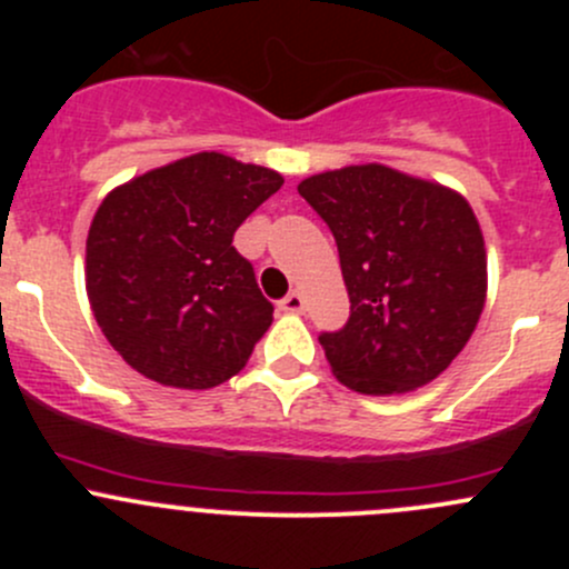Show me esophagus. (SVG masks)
I'll list each match as a JSON object with an SVG mask.
<instances>
[{"label": "esophagus", "mask_w": 569, "mask_h": 569, "mask_svg": "<svg viewBox=\"0 0 569 569\" xmlns=\"http://www.w3.org/2000/svg\"><path fill=\"white\" fill-rule=\"evenodd\" d=\"M280 311L286 313H302L306 311V297L300 295V291H289V295L280 300Z\"/></svg>", "instance_id": "obj_1"}]
</instances>
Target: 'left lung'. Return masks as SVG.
<instances>
[{
  "mask_svg": "<svg viewBox=\"0 0 569 569\" xmlns=\"http://www.w3.org/2000/svg\"><path fill=\"white\" fill-rule=\"evenodd\" d=\"M330 226L352 313L319 336L332 375L366 396L410 393L443 375L479 325L487 250L468 200L388 164L300 181Z\"/></svg>",
  "mask_w": 569,
  "mask_h": 569,
  "instance_id": "obj_1",
  "label": "left lung"
}]
</instances>
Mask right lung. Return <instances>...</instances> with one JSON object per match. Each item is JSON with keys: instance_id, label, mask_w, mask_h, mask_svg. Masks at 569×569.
<instances>
[{"instance_id": "add662e5", "label": "right lung", "mask_w": 569, "mask_h": 569, "mask_svg": "<svg viewBox=\"0 0 569 569\" xmlns=\"http://www.w3.org/2000/svg\"><path fill=\"white\" fill-rule=\"evenodd\" d=\"M283 176L200 151L120 183L88 231L84 289L114 352L181 391L222 386L272 325L233 233Z\"/></svg>"}]
</instances>
